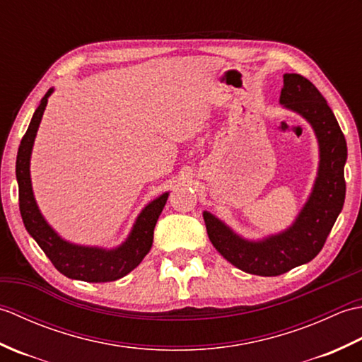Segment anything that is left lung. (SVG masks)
Masks as SVG:
<instances>
[{"label": "left lung", "mask_w": 362, "mask_h": 362, "mask_svg": "<svg viewBox=\"0 0 362 362\" xmlns=\"http://www.w3.org/2000/svg\"><path fill=\"white\" fill-rule=\"evenodd\" d=\"M280 104L310 122L319 141V171L308 201L289 228L261 241L244 240L211 213L204 211L206 233L216 250L241 271L275 276L311 261L324 247L345 199L347 143L334 113L313 83L283 74Z\"/></svg>", "instance_id": "obj_1"}]
</instances>
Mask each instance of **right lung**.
<instances>
[{
	"instance_id": "1",
	"label": "right lung",
	"mask_w": 362,
	"mask_h": 362,
	"mask_svg": "<svg viewBox=\"0 0 362 362\" xmlns=\"http://www.w3.org/2000/svg\"><path fill=\"white\" fill-rule=\"evenodd\" d=\"M54 88L46 91L40 105L33 115L25 136L20 143L17 153V182H18V201L20 213L29 235L34 238L45 255L51 259L54 267L68 279L82 280L90 283L115 281L127 275L130 271L141 263L152 247L153 228H156L160 213L168 201L169 193H163L156 201H152L138 214L132 232L127 240L118 245L117 249L105 250L101 247H88L78 245L62 240L38 210L30 183V152H33L34 140L38 126L43 117L45 107Z\"/></svg>"
}]
</instances>
